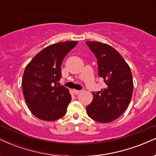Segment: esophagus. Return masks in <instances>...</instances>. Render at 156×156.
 <instances>
[{"mask_svg":"<svg viewBox=\"0 0 156 156\" xmlns=\"http://www.w3.org/2000/svg\"><path fill=\"white\" fill-rule=\"evenodd\" d=\"M73 92H74V93L76 94H79L82 92V90H74Z\"/></svg>","mask_w":156,"mask_h":156,"instance_id":"esophagus-1","label":"esophagus"}]
</instances>
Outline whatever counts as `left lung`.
I'll return each mask as SVG.
<instances>
[{"mask_svg":"<svg viewBox=\"0 0 156 156\" xmlns=\"http://www.w3.org/2000/svg\"><path fill=\"white\" fill-rule=\"evenodd\" d=\"M98 59V75L106 85L99 92H93V101L87 107L90 118L108 123L120 117L132 98L133 78L128 64L118 52L108 44L86 42Z\"/></svg>","mask_w":156,"mask_h":156,"instance_id":"left-lung-1","label":"left lung"}]
</instances>
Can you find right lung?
<instances>
[{
  "label": "right lung",
  "instance_id": "1",
  "mask_svg": "<svg viewBox=\"0 0 156 156\" xmlns=\"http://www.w3.org/2000/svg\"><path fill=\"white\" fill-rule=\"evenodd\" d=\"M78 44H53L37 53L26 66L22 85L25 100L32 114L44 121H54L65 115L71 95L64 86L61 65L65 55Z\"/></svg>",
  "mask_w": 156,
  "mask_h": 156
}]
</instances>
